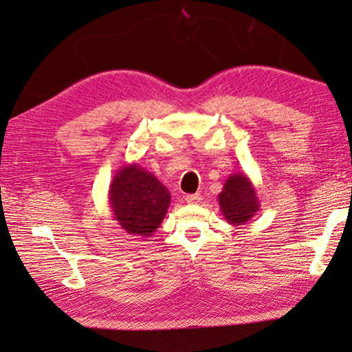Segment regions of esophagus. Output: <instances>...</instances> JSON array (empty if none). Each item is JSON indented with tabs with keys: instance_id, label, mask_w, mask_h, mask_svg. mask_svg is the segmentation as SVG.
Segmentation results:
<instances>
[{
	"instance_id": "1",
	"label": "esophagus",
	"mask_w": 352,
	"mask_h": 352,
	"mask_svg": "<svg viewBox=\"0 0 352 352\" xmlns=\"http://www.w3.org/2000/svg\"><path fill=\"white\" fill-rule=\"evenodd\" d=\"M186 203L188 204H199L203 198H201L199 193H193V195H186Z\"/></svg>"
}]
</instances>
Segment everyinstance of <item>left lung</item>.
Here are the masks:
<instances>
[{"label":"left lung","instance_id":"8db88e82","mask_svg":"<svg viewBox=\"0 0 352 352\" xmlns=\"http://www.w3.org/2000/svg\"><path fill=\"white\" fill-rule=\"evenodd\" d=\"M218 203L223 219L234 227L251 221L260 208L257 190L245 172H236L227 178Z\"/></svg>","mask_w":352,"mask_h":352}]
</instances>
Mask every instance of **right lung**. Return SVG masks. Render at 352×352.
I'll use <instances>...</instances> for the list:
<instances>
[{
  "label": "right lung",
  "instance_id": "right-lung-1",
  "mask_svg": "<svg viewBox=\"0 0 352 352\" xmlns=\"http://www.w3.org/2000/svg\"><path fill=\"white\" fill-rule=\"evenodd\" d=\"M109 204L125 233L151 237L168 213L170 193L151 172L129 163L116 170L110 183Z\"/></svg>",
  "mask_w": 352,
  "mask_h": 352
}]
</instances>
